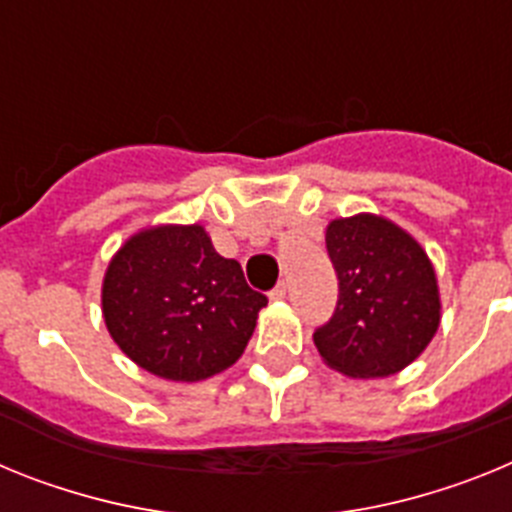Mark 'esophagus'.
<instances>
[{
	"mask_svg": "<svg viewBox=\"0 0 512 512\" xmlns=\"http://www.w3.org/2000/svg\"><path fill=\"white\" fill-rule=\"evenodd\" d=\"M269 297H271V300H284V297H287V284H284V282H279L277 287L271 289V292H269Z\"/></svg>",
	"mask_w": 512,
	"mask_h": 512,
	"instance_id": "esophagus-1",
	"label": "esophagus"
}]
</instances>
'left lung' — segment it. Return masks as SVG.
Here are the masks:
<instances>
[{
    "instance_id": "obj_1",
    "label": "left lung",
    "mask_w": 512,
    "mask_h": 512,
    "mask_svg": "<svg viewBox=\"0 0 512 512\" xmlns=\"http://www.w3.org/2000/svg\"><path fill=\"white\" fill-rule=\"evenodd\" d=\"M325 248L338 277V302L312 341L346 377L400 372L423 354L441 323L436 271L395 223L377 215L333 220Z\"/></svg>"
}]
</instances>
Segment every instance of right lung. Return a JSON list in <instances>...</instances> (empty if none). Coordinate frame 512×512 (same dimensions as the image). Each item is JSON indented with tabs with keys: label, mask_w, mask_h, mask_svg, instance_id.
Returning a JSON list of instances; mask_svg holds the SVG:
<instances>
[{
	"label": "right lung",
	"mask_w": 512,
	"mask_h": 512,
	"mask_svg": "<svg viewBox=\"0 0 512 512\" xmlns=\"http://www.w3.org/2000/svg\"><path fill=\"white\" fill-rule=\"evenodd\" d=\"M266 295L241 264L212 248L202 225L133 235L107 266L104 323L138 366L171 382H200L241 359Z\"/></svg>",
	"instance_id": "right-lung-1"
}]
</instances>
